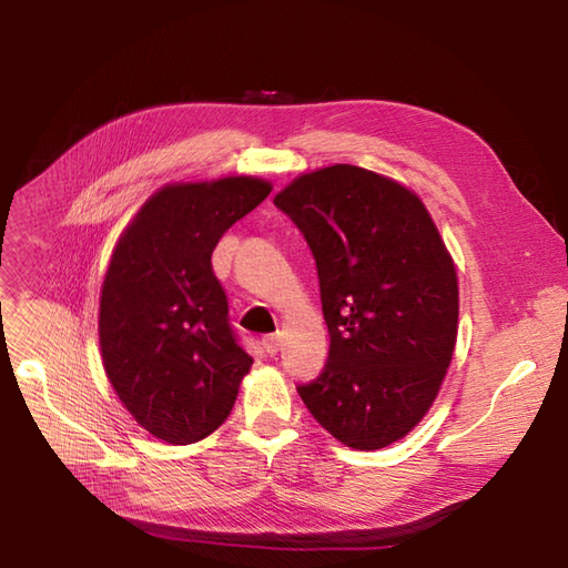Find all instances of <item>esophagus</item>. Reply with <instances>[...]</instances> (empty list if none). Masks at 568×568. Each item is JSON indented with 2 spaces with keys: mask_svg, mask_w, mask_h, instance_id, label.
I'll use <instances>...</instances> for the list:
<instances>
[{
  "mask_svg": "<svg viewBox=\"0 0 568 568\" xmlns=\"http://www.w3.org/2000/svg\"><path fill=\"white\" fill-rule=\"evenodd\" d=\"M280 348H282V336H280V334H270V336L263 338V351H265L270 357L277 355Z\"/></svg>",
  "mask_w": 568,
  "mask_h": 568,
  "instance_id": "esophagus-1",
  "label": "esophagus"
}]
</instances>
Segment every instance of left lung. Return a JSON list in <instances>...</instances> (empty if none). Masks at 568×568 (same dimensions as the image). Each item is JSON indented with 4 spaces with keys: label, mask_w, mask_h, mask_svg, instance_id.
<instances>
[{
    "label": "left lung",
    "mask_w": 568,
    "mask_h": 568,
    "mask_svg": "<svg viewBox=\"0 0 568 568\" xmlns=\"http://www.w3.org/2000/svg\"><path fill=\"white\" fill-rule=\"evenodd\" d=\"M311 246L329 357L298 386L311 415L355 450L405 438L450 367L457 270L422 199L372 170L338 163L274 196Z\"/></svg>",
    "instance_id": "1"
}]
</instances>
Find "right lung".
Returning <instances> with one entry per match:
<instances>
[{"mask_svg": "<svg viewBox=\"0 0 568 568\" xmlns=\"http://www.w3.org/2000/svg\"><path fill=\"white\" fill-rule=\"evenodd\" d=\"M270 192L251 175L165 184L113 248L99 303L101 357L120 403L165 443L213 434L253 365L211 255Z\"/></svg>", "mask_w": 568, "mask_h": 568, "instance_id": "right-lung-1", "label": "right lung"}]
</instances>
